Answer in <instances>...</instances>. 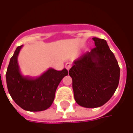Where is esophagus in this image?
<instances>
[{"label":"esophagus","mask_w":133,"mask_h":133,"mask_svg":"<svg viewBox=\"0 0 133 133\" xmlns=\"http://www.w3.org/2000/svg\"><path fill=\"white\" fill-rule=\"evenodd\" d=\"M71 66H72V63H67L65 64V68H66L68 70L71 68Z\"/></svg>","instance_id":"1"}]
</instances>
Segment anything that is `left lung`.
<instances>
[{"instance_id":"8db88e82","label":"left lung","mask_w":133,"mask_h":133,"mask_svg":"<svg viewBox=\"0 0 133 133\" xmlns=\"http://www.w3.org/2000/svg\"><path fill=\"white\" fill-rule=\"evenodd\" d=\"M95 48L73 62L69 75L79 105L95 108L108 101L117 89L120 67L105 40L92 38Z\"/></svg>"}]
</instances>
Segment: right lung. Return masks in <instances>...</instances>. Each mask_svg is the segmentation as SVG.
<instances>
[{
	"instance_id": "obj_1",
	"label": "right lung",
	"mask_w": 133,
	"mask_h": 133,
	"mask_svg": "<svg viewBox=\"0 0 133 133\" xmlns=\"http://www.w3.org/2000/svg\"><path fill=\"white\" fill-rule=\"evenodd\" d=\"M22 47H17L10 58L5 75L8 90L15 103L23 110L43 111L52 105L58 85L68 72L65 68L61 71L49 68L37 78L24 76L18 63Z\"/></svg>"
}]
</instances>
